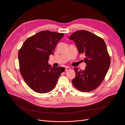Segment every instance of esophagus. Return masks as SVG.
<instances>
[{
	"instance_id": "1",
	"label": "esophagus",
	"mask_w": 125,
	"mask_h": 125,
	"mask_svg": "<svg viewBox=\"0 0 125 125\" xmlns=\"http://www.w3.org/2000/svg\"><path fill=\"white\" fill-rule=\"evenodd\" d=\"M71 70V68L69 67H66V69H65V71H69Z\"/></svg>"
}]
</instances>
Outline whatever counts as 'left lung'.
<instances>
[{
	"mask_svg": "<svg viewBox=\"0 0 125 125\" xmlns=\"http://www.w3.org/2000/svg\"><path fill=\"white\" fill-rule=\"evenodd\" d=\"M69 39L73 40L79 54H84L85 70L74 68L75 78L72 80L74 86L82 92L96 89L104 80L110 65V57L103 40L85 30L77 31Z\"/></svg>",
	"mask_w": 125,
	"mask_h": 125,
	"instance_id": "obj_1",
	"label": "left lung"
}]
</instances>
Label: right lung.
Instances as JSON below:
<instances>
[{"mask_svg":"<svg viewBox=\"0 0 125 125\" xmlns=\"http://www.w3.org/2000/svg\"><path fill=\"white\" fill-rule=\"evenodd\" d=\"M64 33L48 31H40L28 38L18 52L20 73L28 86L35 92H50L56 84L62 67H52L48 62L49 55Z\"/></svg>","mask_w":125,"mask_h":125,"instance_id":"right-lung-1","label":"right lung"}]
</instances>
